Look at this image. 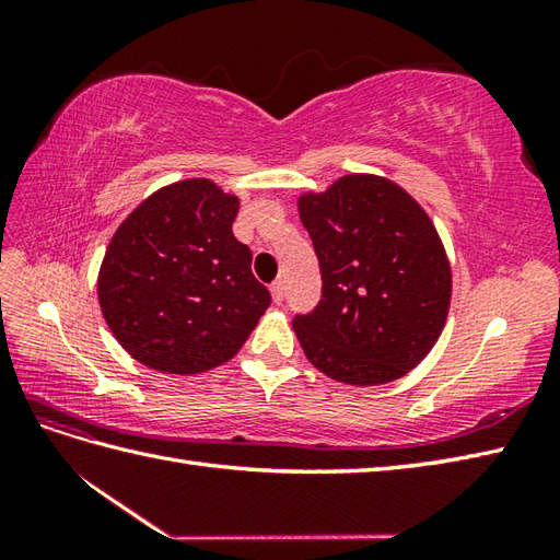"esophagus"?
<instances>
[{
  "label": "esophagus",
  "mask_w": 560,
  "mask_h": 560,
  "mask_svg": "<svg viewBox=\"0 0 560 560\" xmlns=\"http://www.w3.org/2000/svg\"><path fill=\"white\" fill-rule=\"evenodd\" d=\"M271 299H273V303H281L283 301V281H273L271 283Z\"/></svg>",
  "instance_id": "obj_1"
}]
</instances>
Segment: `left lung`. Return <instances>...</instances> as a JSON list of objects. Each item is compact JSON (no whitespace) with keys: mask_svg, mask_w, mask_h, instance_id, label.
<instances>
[{"mask_svg":"<svg viewBox=\"0 0 560 560\" xmlns=\"http://www.w3.org/2000/svg\"><path fill=\"white\" fill-rule=\"evenodd\" d=\"M299 213L323 273V301L293 319L307 361L359 387L407 375L435 347L452 299L431 217L407 189L371 173L303 192Z\"/></svg>","mask_w":560,"mask_h":560,"instance_id":"obj_1","label":"left lung"}]
</instances>
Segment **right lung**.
<instances>
[{"instance_id": "right-lung-1", "label": "right lung", "mask_w": 560, "mask_h": 560, "mask_svg": "<svg viewBox=\"0 0 560 560\" xmlns=\"http://www.w3.org/2000/svg\"><path fill=\"white\" fill-rule=\"evenodd\" d=\"M237 207L209 177H187L117 225L98 271L101 313L151 371L197 375L231 361L269 307L253 253L233 235Z\"/></svg>"}]
</instances>
